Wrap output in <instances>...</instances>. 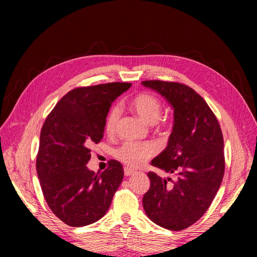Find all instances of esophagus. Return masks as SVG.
<instances>
[{
  "mask_svg": "<svg viewBox=\"0 0 257 257\" xmlns=\"http://www.w3.org/2000/svg\"><path fill=\"white\" fill-rule=\"evenodd\" d=\"M135 173V171L133 170V169H130V168H124V176H133Z\"/></svg>",
  "mask_w": 257,
  "mask_h": 257,
  "instance_id": "34e87169",
  "label": "esophagus"
}]
</instances>
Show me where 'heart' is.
<instances>
[{
	"mask_svg": "<svg viewBox=\"0 0 257 257\" xmlns=\"http://www.w3.org/2000/svg\"><path fill=\"white\" fill-rule=\"evenodd\" d=\"M129 106L136 114L147 123H155L162 112L160 99L147 93L139 94L130 99ZM121 115L120 107L113 105L107 111L104 128L107 134L115 132ZM156 149L152 143H123L114 151V156L130 168H137L155 154Z\"/></svg>",
	"mask_w": 257,
	"mask_h": 257,
	"instance_id": "1",
	"label": "heart"
}]
</instances>
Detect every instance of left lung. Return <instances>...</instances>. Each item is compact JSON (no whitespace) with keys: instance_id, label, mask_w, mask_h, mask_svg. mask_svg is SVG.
<instances>
[{"instance_id":"1","label":"left lung","mask_w":257,"mask_h":257,"mask_svg":"<svg viewBox=\"0 0 257 257\" xmlns=\"http://www.w3.org/2000/svg\"><path fill=\"white\" fill-rule=\"evenodd\" d=\"M173 108V128L165 150L151 164L175 173L177 180L149 172L151 187L143 197L147 216L160 227L179 231L210 207L224 175L223 136L219 121L193 88L173 81L145 80Z\"/></svg>"}]
</instances>
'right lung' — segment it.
<instances>
[{"label":"right lung","mask_w":257,"mask_h":257,"mask_svg":"<svg viewBox=\"0 0 257 257\" xmlns=\"http://www.w3.org/2000/svg\"><path fill=\"white\" fill-rule=\"evenodd\" d=\"M132 84L110 82L78 87L60 99L41 132L36 169L51 211L71 227L96 222L105 215L123 179V168L108 161L102 173L88 170L89 146L102 141L111 104Z\"/></svg>","instance_id":"obj_1"}]
</instances>
